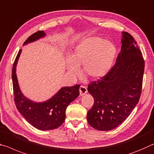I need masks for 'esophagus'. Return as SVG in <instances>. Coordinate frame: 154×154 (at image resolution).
I'll list each match as a JSON object with an SVG mask.
<instances>
[{
	"label": "esophagus",
	"mask_w": 154,
	"mask_h": 154,
	"mask_svg": "<svg viewBox=\"0 0 154 154\" xmlns=\"http://www.w3.org/2000/svg\"><path fill=\"white\" fill-rule=\"evenodd\" d=\"M79 91H80V95H85V94H87V87H85V86H80Z\"/></svg>",
	"instance_id": "esophagus-1"
}]
</instances>
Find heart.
I'll return each mask as SVG.
<instances>
[{
  "mask_svg": "<svg viewBox=\"0 0 154 154\" xmlns=\"http://www.w3.org/2000/svg\"><path fill=\"white\" fill-rule=\"evenodd\" d=\"M117 54L112 42L100 37L82 39L72 52L67 60V70L72 75L80 74L79 66L82 64L83 72L91 79H99L110 71Z\"/></svg>",
  "mask_w": 154,
  "mask_h": 154,
  "instance_id": "1",
  "label": "heart"
}]
</instances>
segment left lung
Returning <instances> with one entry per match:
<instances>
[{
	"label": "left lung",
	"mask_w": 154,
	"mask_h": 154,
	"mask_svg": "<svg viewBox=\"0 0 154 154\" xmlns=\"http://www.w3.org/2000/svg\"><path fill=\"white\" fill-rule=\"evenodd\" d=\"M122 48L104 76L88 85L94 104L88 111L89 124L97 130L115 129L129 117L139 101L145 61L134 37L122 32Z\"/></svg>",
	"instance_id": "obj_1"
}]
</instances>
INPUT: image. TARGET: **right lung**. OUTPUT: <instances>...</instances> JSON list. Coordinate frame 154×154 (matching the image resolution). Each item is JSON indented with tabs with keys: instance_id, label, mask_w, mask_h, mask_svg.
<instances>
[{
	"instance_id": "1",
	"label": "right lung",
	"mask_w": 154,
	"mask_h": 154,
	"mask_svg": "<svg viewBox=\"0 0 154 154\" xmlns=\"http://www.w3.org/2000/svg\"><path fill=\"white\" fill-rule=\"evenodd\" d=\"M46 33L39 31L31 35L24 45L44 37ZM20 50L12 68V82L14 93V102L17 109L30 124L40 130L57 129L63 123L67 106L79 95L80 85L63 87L44 102L37 103L30 100L22 94L20 89L16 75V65L21 54Z\"/></svg>"
}]
</instances>
